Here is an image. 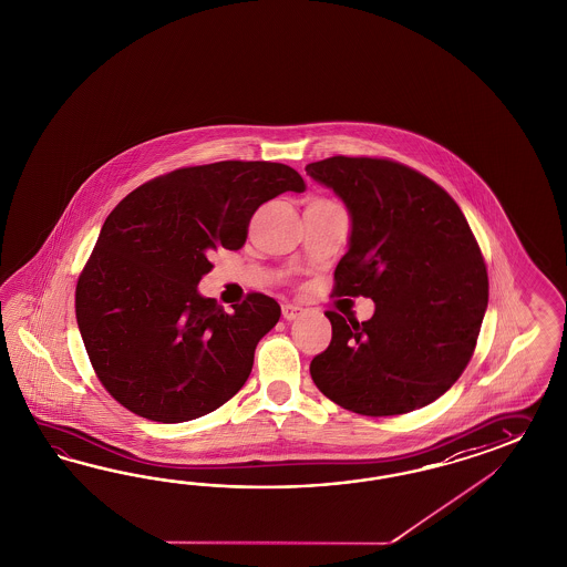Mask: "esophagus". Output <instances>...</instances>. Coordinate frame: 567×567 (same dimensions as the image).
I'll return each instance as SVG.
<instances>
[{
	"mask_svg": "<svg viewBox=\"0 0 567 567\" xmlns=\"http://www.w3.org/2000/svg\"><path fill=\"white\" fill-rule=\"evenodd\" d=\"M301 313H303V309L299 306H292V303H285V306H282V318H285L287 322H295Z\"/></svg>",
	"mask_w": 567,
	"mask_h": 567,
	"instance_id": "obj_1",
	"label": "esophagus"
}]
</instances>
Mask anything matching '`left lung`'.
<instances>
[{
	"label": "left lung",
	"mask_w": 567,
	"mask_h": 567,
	"mask_svg": "<svg viewBox=\"0 0 567 567\" xmlns=\"http://www.w3.org/2000/svg\"><path fill=\"white\" fill-rule=\"evenodd\" d=\"M306 171L351 216L334 292L375 303L361 323L326 311L332 340L313 357L311 380L352 413L427 406L471 361L487 311L489 280L473 230L447 192L394 161L332 156Z\"/></svg>",
	"instance_id": "1"
}]
</instances>
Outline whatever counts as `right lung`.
Here are the masks:
<instances>
[{
	"label": "right lung",
	"mask_w": 567,
	"mask_h": 567,
	"mask_svg": "<svg viewBox=\"0 0 567 567\" xmlns=\"http://www.w3.org/2000/svg\"><path fill=\"white\" fill-rule=\"evenodd\" d=\"M303 189L287 165L223 161L156 177L115 206L76 287L78 328L113 399L184 423L244 388L280 306L251 292L225 311L199 295V280L213 251L244 247L264 202Z\"/></svg>",
	"instance_id": "add662e5"
}]
</instances>
